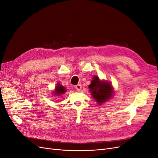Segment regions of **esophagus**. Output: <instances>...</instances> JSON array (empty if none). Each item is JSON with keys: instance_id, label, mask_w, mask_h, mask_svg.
Listing matches in <instances>:
<instances>
[{"instance_id": "34e87169", "label": "esophagus", "mask_w": 158, "mask_h": 158, "mask_svg": "<svg viewBox=\"0 0 158 158\" xmlns=\"http://www.w3.org/2000/svg\"><path fill=\"white\" fill-rule=\"evenodd\" d=\"M75 88L77 89L78 91H80L81 89V88H82V85H81V84H77L75 85Z\"/></svg>"}]
</instances>
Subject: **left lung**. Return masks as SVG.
Returning <instances> with one entry per match:
<instances>
[{
	"label": "left lung",
	"instance_id": "8db88e82",
	"mask_svg": "<svg viewBox=\"0 0 158 158\" xmlns=\"http://www.w3.org/2000/svg\"><path fill=\"white\" fill-rule=\"evenodd\" d=\"M91 95L99 105H102L111 99L114 94L111 84L107 80H102L94 76L88 85Z\"/></svg>",
	"mask_w": 158,
	"mask_h": 158
}]
</instances>
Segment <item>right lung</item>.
<instances>
[{"instance_id": "right-lung-1", "label": "right lung", "mask_w": 158, "mask_h": 158, "mask_svg": "<svg viewBox=\"0 0 158 158\" xmlns=\"http://www.w3.org/2000/svg\"><path fill=\"white\" fill-rule=\"evenodd\" d=\"M66 92V89L59 82L57 83V85H56L55 90L52 92V94H53L55 96H59V95H63Z\"/></svg>"}]
</instances>
